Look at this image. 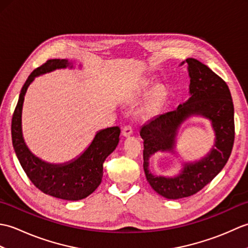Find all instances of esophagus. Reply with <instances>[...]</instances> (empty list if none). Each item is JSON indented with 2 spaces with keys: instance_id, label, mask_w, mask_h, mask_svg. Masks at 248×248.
I'll return each mask as SVG.
<instances>
[{
  "instance_id": "1",
  "label": "esophagus",
  "mask_w": 248,
  "mask_h": 248,
  "mask_svg": "<svg viewBox=\"0 0 248 248\" xmlns=\"http://www.w3.org/2000/svg\"><path fill=\"white\" fill-rule=\"evenodd\" d=\"M121 133H123V136H124V138H128V136L133 134V130L131 128V125H124L123 128V131H121Z\"/></svg>"
}]
</instances>
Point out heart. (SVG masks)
Here are the masks:
<instances>
[{"label":"heart","mask_w":248,"mask_h":248,"mask_svg":"<svg viewBox=\"0 0 248 248\" xmlns=\"http://www.w3.org/2000/svg\"><path fill=\"white\" fill-rule=\"evenodd\" d=\"M152 87V84L150 81L148 80H145L141 83H140L138 86H136V88L134 89V93H133V97H139V96H141V94H145L148 93L150 89Z\"/></svg>","instance_id":"heart-1"}]
</instances>
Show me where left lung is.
I'll return each instance as SVG.
<instances>
[{
    "instance_id": "obj_1",
    "label": "left lung",
    "mask_w": 248,
    "mask_h": 248,
    "mask_svg": "<svg viewBox=\"0 0 248 248\" xmlns=\"http://www.w3.org/2000/svg\"><path fill=\"white\" fill-rule=\"evenodd\" d=\"M189 98L171 112L151 119L141 127L144 140V170L151 187L167 199L192 196L211 182L223 170L231 155L234 141V108L227 84L208 66L187 59ZM193 115L210 120L215 131V145L209 154L195 162H185L178 175L164 177L149 170L150 156L156 152L175 153L177 130Z\"/></svg>"
}]
</instances>
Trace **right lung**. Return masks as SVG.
Instances as JSON below:
<instances>
[{"mask_svg":"<svg viewBox=\"0 0 248 248\" xmlns=\"http://www.w3.org/2000/svg\"><path fill=\"white\" fill-rule=\"evenodd\" d=\"M73 68L68 60H49L31 73L21 89L12 120L13 146L26 176L41 192L65 200H81L89 196L102 181L103 163L118 145L120 129L100 130L87 148L76 159L53 164L39 159L26 146L22 133L24 96L35 78L56 69Z\"/></svg>","mask_w":248,"mask_h":248,"instance_id":"obj_1","label":"right lung"}]
</instances>
